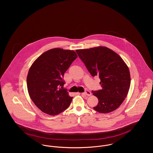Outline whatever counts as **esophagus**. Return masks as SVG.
<instances>
[{"instance_id":"obj_1","label":"esophagus","mask_w":153,"mask_h":153,"mask_svg":"<svg viewBox=\"0 0 153 153\" xmlns=\"http://www.w3.org/2000/svg\"><path fill=\"white\" fill-rule=\"evenodd\" d=\"M82 95H87L88 96H90L91 95V92L89 91L86 90L84 93H82Z\"/></svg>"}]
</instances>
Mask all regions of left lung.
<instances>
[{"label": "left lung", "instance_id": "8db88e82", "mask_svg": "<svg viewBox=\"0 0 153 153\" xmlns=\"http://www.w3.org/2000/svg\"><path fill=\"white\" fill-rule=\"evenodd\" d=\"M91 74L100 79L102 89L94 91L98 98L96 111L106 114L117 109L128 94L131 82L128 66L115 52L107 47L76 50Z\"/></svg>", "mask_w": 153, "mask_h": 153}]
</instances>
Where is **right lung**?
<instances>
[{
  "mask_svg": "<svg viewBox=\"0 0 153 153\" xmlns=\"http://www.w3.org/2000/svg\"><path fill=\"white\" fill-rule=\"evenodd\" d=\"M75 51L54 48L42 54L31 66L27 77L30 97L36 107L50 115H56L69 107L73 97L66 89L64 75L73 61Z\"/></svg>",
  "mask_w": 153,
  "mask_h": 153,
  "instance_id": "1",
  "label": "right lung"
}]
</instances>
